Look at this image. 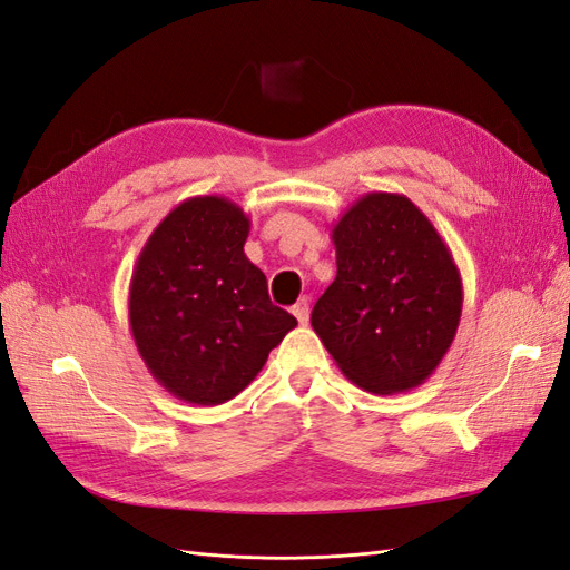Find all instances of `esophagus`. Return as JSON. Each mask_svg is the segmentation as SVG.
<instances>
[{
	"instance_id": "obj_1",
	"label": "esophagus",
	"mask_w": 570,
	"mask_h": 570,
	"mask_svg": "<svg viewBox=\"0 0 570 570\" xmlns=\"http://www.w3.org/2000/svg\"><path fill=\"white\" fill-rule=\"evenodd\" d=\"M292 314H295L299 325H306V321H308V299L302 297L295 306H292Z\"/></svg>"
}]
</instances>
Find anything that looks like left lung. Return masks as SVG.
Listing matches in <instances>:
<instances>
[{"instance_id": "1", "label": "left lung", "mask_w": 570, "mask_h": 570, "mask_svg": "<svg viewBox=\"0 0 570 570\" xmlns=\"http://www.w3.org/2000/svg\"><path fill=\"white\" fill-rule=\"evenodd\" d=\"M337 275L312 325L337 368L373 394L423 385L450 352L463 287L454 256L409 197L368 193L333 226Z\"/></svg>"}]
</instances>
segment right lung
<instances>
[{
	"label": "right lung",
	"instance_id": "right-lung-1",
	"mask_svg": "<svg viewBox=\"0 0 570 570\" xmlns=\"http://www.w3.org/2000/svg\"><path fill=\"white\" fill-rule=\"evenodd\" d=\"M249 226L226 197H189L154 228L135 262V347L154 381L187 404L233 400L297 325L271 304L266 275L245 254Z\"/></svg>",
	"mask_w": 570,
	"mask_h": 570
}]
</instances>
